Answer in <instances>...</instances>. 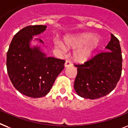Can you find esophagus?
Listing matches in <instances>:
<instances>
[{
  "mask_svg": "<svg viewBox=\"0 0 128 128\" xmlns=\"http://www.w3.org/2000/svg\"><path fill=\"white\" fill-rule=\"evenodd\" d=\"M72 65V62L69 60H66V62H65V64H64V66L65 67H68V66H71Z\"/></svg>",
  "mask_w": 128,
  "mask_h": 128,
  "instance_id": "34e87169",
  "label": "esophagus"
}]
</instances>
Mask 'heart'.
Instances as JSON below:
<instances>
[{"mask_svg": "<svg viewBox=\"0 0 128 128\" xmlns=\"http://www.w3.org/2000/svg\"><path fill=\"white\" fill-rule=\"evenodd\" d=\"M65 44L68 47L76 48L73 52L75 60L84 62L93 55V52L98 46L99 39L96 36L91 34H84L73 37H66L64 39ZM55 46L57 48L64 50L66 46L61 41H56Z\"/></svg>", "mask_w": 128, "mask_h": 128, "instance_id": "b5f03b06", "label": "heart"}]
</instances>
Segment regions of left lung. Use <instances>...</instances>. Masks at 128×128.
<instances>
[{
    "label": "left lung",
    "mask_w": 128,
    "mask_h": 128,
    "mask_svg": "<svg viewBox=\"0 0 128 128\" xmlns=\"http://www.w3.org/2000/svg\"><path fill=\"white\" fill-rule=\"evenodd\" d=\"M106 50L97 54L83 64H74L78 74L74 89L79 96L96 99L110 93L116 88L122 70L120 42L111 34Z\"/></svg>",
    "instance_id": "left-lung-1"
}]
</instances>
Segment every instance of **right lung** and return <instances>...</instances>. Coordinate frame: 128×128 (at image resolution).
I'll list each match as a JSON object with an SVG mask.
<instances>
[{
	"mask_svg": "<svg viewBox=\"0 0 128 128\" xmlns=\"http://www.w3.org/2000/svg\"><path fill=\"white\" fill-rule=\"evenodd\" d=\"M46 28V26L36 25L22 29L14 36L7 52V72L12 85L32 98L45 96L64 68V60L47 56L39 46H30L33 36Z\"/></svg>",
	"mask_w": 128,
	"mask_h": 128,
	"instance_id": "1",
	"label": "right lung"
}]
</instances>
